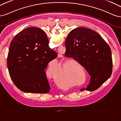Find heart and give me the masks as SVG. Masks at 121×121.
<instances>
[{"mask_svg": "<svg viewBox=\"0 0 121 121\" xmlns=\"http://www.w3.org/2000/svg\"><path fill=\"white\" fill-rule=\"evenodd\" d=\"M60 64L57 61H54L50 63L47 71L48 76L54 77V81L57 86L62 89H65L72 86V84L70 81V77L66 70V67L65 65L60 71ZM57 72L56 73V72ZM78 73H75L73 74L74 78L79 77Z\"/></svg>", "mask_w": 121, "mask_h": 121, "instance_id": "b5f03b06", "label": "heart"}]
</instances>
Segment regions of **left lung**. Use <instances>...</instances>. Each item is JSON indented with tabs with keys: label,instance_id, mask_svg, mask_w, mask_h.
<instances>
[{
	"label": "left lung",
	"instance_id": "left-lung-1",
	"mask_svg": "<svg viewBox=\"0 0 121 121\" xmlns=\"http://www.w3.org/2000/svg\"><path fill=\"white\" fill-rule=\"evenodd\" d=\"M65 56L73 57L91 76L86 88L80 91H95L111 76L112 62L110 47L95 31L83 27L69 33L65 42Z\"/></svg>",
	"mask_w": 121,
	"mask_h": 121
}]
</instances>
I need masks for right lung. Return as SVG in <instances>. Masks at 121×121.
<instances>
[{"mask_svg": "<svg viewBox=\"0 0 121 121\" xmlns=\"http://www.w3.org/2000/svg\"><path fill=\"white\" fill-rule=\"evenodd\" d=\"M57 57V53L49 47L44 31L36 27L23 30L10 44L7 64L11 79L24 92H49L45 70L49 62Z\"/></svg>", "mask_w": 121, "mask_h": 121, "instance_id": "add662e5", "label": "right lung"}]
</instances>
